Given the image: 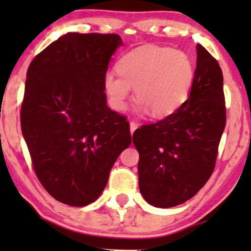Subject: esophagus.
<instances>
[{
	"label": "esophagus",
	"mask_w": 251,
	"mask_h": 251,
	"mask_svg": "<svg viewBox=\"0 0 251 251\" xmlns=\"http://www.w3.org/2000/svg\"><path fill=\"white\" fill-rule=\"evenodd\" d=\"M137 128H138V124H135V123H133V122L129 123V131H131V134H133V132H134Z\"/></svg>",
	"instance_id": "esophagus-1"
}]
</instances>
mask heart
Masks as SVG:
<instances>
[{
  "mask_svg": "<svg viewBox=\"0 0 251 251\" xmlns=\"http://www.w3.org/2000/svg\"><path fill=\"white\" fill-rule=\"evenodd\" d=\"M117 71L119 76L108 72L103 77L112 107L123 111L133 88L137 111L158 119L174 114L186 101L196 75L188 54L157 46L128 51L118 61Z\"/></svg>",
  "mask_w": 251,
  "mask_h": 251,
  "instance_id": "b5f03b06",
  "label": "heart"
}]
</instances>
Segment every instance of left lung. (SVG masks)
Segmentation results:
<instances>
[{"label": "left lung", "instance_id": "8db88e82", "mask_svg": "<svg viewBox=\"0 0 251 251\" xmlns=\"http://www.w3.org/2000/svg\"><path fill=\"white\" fill-rule=\"evenodd\" d=\"M196 50L195 82L188 100L174 114L133 133L140 194L155 208L179 205L205 185L226 127L222 70L203 46Z\"/></svg>", "mask_w": 251, "mask_h": 251}]
</instances>
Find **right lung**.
Here are the masks:
<instances>
[{
  "mask_svg": "<svg viewBox=\"0 0 251 251\" xmlns=\"http://www.w3.org/2000/svg\"><path fill=\"white\" fill-rule=\"evenodd\" d=\"M120 46L117 34L67 33L27 71L22 134L43 188L67 205L97 201L131 144L128 123L108 108L103 86Z\"/></svg>",
  "mask_w": 251,
  "mask_h": 251,
  "instance_id": "add662e5",
  "label": "right lung"
}]
</instances>
